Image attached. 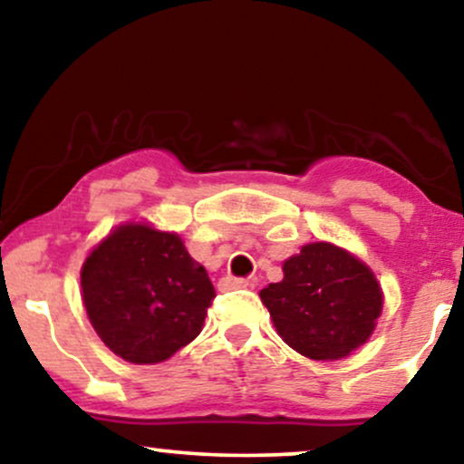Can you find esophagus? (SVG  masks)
I'll list each match as a JSON object with an SVG mask.
<instances>
[{"instance_id":"esophagus-1","label":"esophagus","mask_w":464,"mask_h":464,"mask_svg":"<svg viewBox=\"0 0 464 464\" xmlns=\"http://www.w3.org/2000/svg\"><path fill=\"white\" fill-rule=\"evenodd\" d=\"M240 287H249V281H246V278H237V276H224L219 281V289L221 291L240 289Z\"/></svg>"}]
</instances>
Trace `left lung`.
Returning <instances> with one entry per match:
<instances>
[{
	"label": "left lung",
	"mask_w": 464,
	"mask_h": 464,
	"mask_svg": "<svg viewBox=\"0 0 464 464\" xmlns=\"http://www.w3.org/2000/svg\"><path fill=\"white\" fill-rule=\"evenodd\" d=\"M283 275L259 297L294 351L335 361L365 344L382 313V289L359 257L332 243H310L283 264Z\"/></svg>",
	"instance_id": "obj_1"
}]
</instances>
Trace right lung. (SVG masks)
Wrapping results in <instances>:
<instances>
[{
	"mask_svg": "<svg viewBox=\"0 0 464 464\" xmlns=\"http://www.w3.org/2000/svg\"><path fill=\"white\" fill-rule=\"evenodd\" d=\"M88 319L129 363L151 365L189 344L215 289L183 240L148 224H124L94 246L80 272Z\"/></svg>",
	"mask_w": 464,
	"mask_h": 464,
	"instance_id": "right-lung-1",
	"label": "right lung"
}]
</instances>
